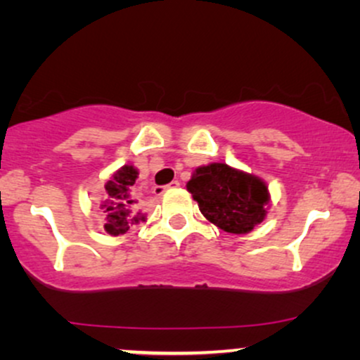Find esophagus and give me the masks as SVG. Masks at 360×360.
<instances>
[{"mask_svg": "<svg viewBox=\"0 0 360 360\" xmlns=\"http://www.w3.org/2000/svg\"><path fill=\"white\" fill-rule=\"evenodd\" d=\"M180 187V181L179 180H173L172 184H168L167 187H156L155 188V193L156 195H162V193L167 192V190H173V188H179Z\"/></svg>", "mask_w": 360, "mask_h": 360, "instance_id": "obj_1", "label": "esophagus"}]
</instances>
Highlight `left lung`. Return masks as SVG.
Returning <instances> with one entry per match:
<instances>
[{"mask_svg":"<svg viewBox=\"0 0 360 360\" xmlns=\"http://www.w3.org/2000/svg\"><path fill=\"white\" fill-rule=\"evenodd\" d=\"M187 190L207 221L229 234H249L264 221L271 200L264 180L226 163L195 168Z\"/></svg>","mask_w":360,"mask_h":360,"instance_id":"obj_1","label":"left lung"}]
</instances>
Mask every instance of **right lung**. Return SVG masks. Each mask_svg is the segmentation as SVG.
Wrapping results in <instances>:
<instances>
[{
    "instance_id": "right-lung-1",
    "label": "right lung",
    "mask_w": 360,
    "mask_h": 360,
    "mask_svg": "<svg viewBox=\"0 0 360 360\" xmlns=\"http://www.w3.org/2000/svg\"><path fill=\"white\" fill-rule=\"evenodd\" d=\"M138 179V168L124 165L105 181L104 197L99 200V209L104 215V231L109 236L126 234L131 227L146 222V214L138 209V200L133 197V185Z\"/></svg>"
}]
</instances>
